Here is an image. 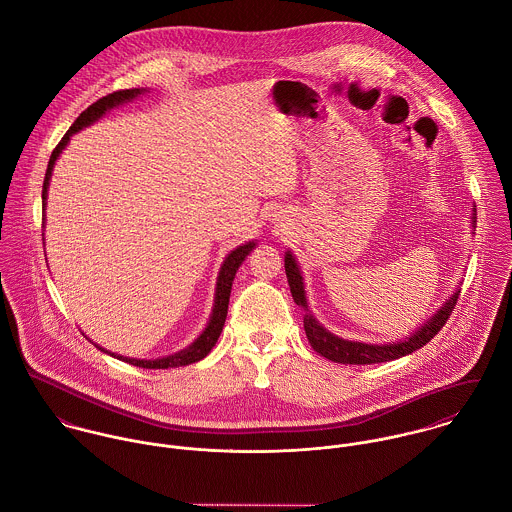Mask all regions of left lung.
<instances>
[{
    "label": "left lung",
    "instance_id": "8db88e82",
    "mask_svg": "<svg viewBox=\"0 0 512 512\" xmlns=\"http://www.w3.org/2000/svg\"><path fill=\"white\" fill-rule=\"evenodd\" d=\"M475 219V217H473ZM285 271H287V279H289V287L293 293V301L299 307L305 308V332H307L308 342L310 346L324 358L338 362V364H378V362H390L396 358H402L406 354L415 352L417 348L425 346L441 328L443 324L449 320L453 308L457 305L459 293L455 291L453 297L437 310V314L427 320V324H423L413 336H409L408 340H402L398 344H364V342H352V340H342L330 332H326L308 312L307 297H305V283L301 277V271L293 259L291 253L285 255Z\"/></svg>",
    "mask_w": 512,
    "mask_h": 512
}]
</instances>
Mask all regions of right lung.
Returning a JSON list of instances; mask_svg holds the SVG:
<instances>
[{
	"label": "right lung",
	"instance_id": "add662e5",
	"mask_svg": "<svg viewBox=\"0 0 512 512\" xmlns=\"http://www.w3.org/2000/svg\"><path fill=\"white\" fill-rule=\"evenodd\" d=\"M142 91L140 89H124V91H114L110 95H106L103 99H99L97 103L91 104L87 110H83L79 114V118L73 122V126L67 130V134L61 138V142L55 146L51 158H49V164H47V172H45V180H43V205L47 200V188H49V180H51V172H53V166H55V160L59 158V154L63 152V148L67 146L69 138L79 132L83 126H89L91 122H95L97 118H101L104 112L112 106H118L120 103H126V101H132L134 97H138ZM255 247L253 241L245 243V245H239L235 251H231L227 255V259L223 261L221 265V271H219V277H217V291H215V305H213V312H211V318H209V324L205 328L204 332L200 334V338L188 346L186 350L174 354V356H168V358H160V360H134V358H124V356H116L120 358L122 362H128L132 366H138V368H150V370H164V368H178V366H188V364H194L198 360L205 358L209 354V350L215 346L221 330H223V324H225V316H227V305H229V295H231V283L235 279V273L239 269V265L245 261V257L251 253V249ZM110 354V352H108ZM114 356V354H112Z\"/></svg>",
	"mask_w": 512,
	"mask_h": 512
}]
</instances>
